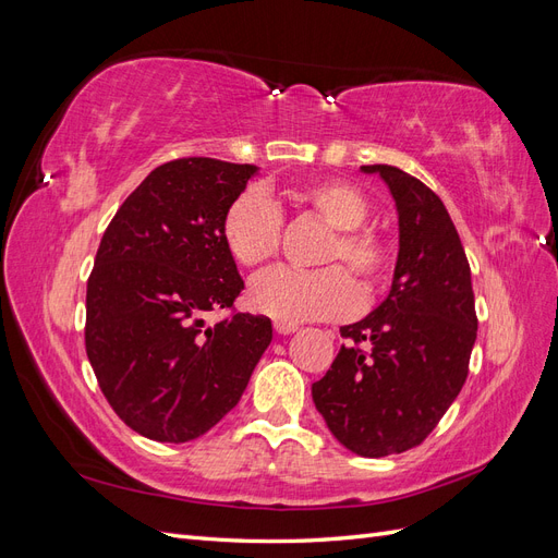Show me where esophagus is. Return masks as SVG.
<instances>
[{
  "mask_svg": "<svg viewBox=\"0 0 558 558\" xmlns=\"http://www.w3.org/2000/svg\"><path fill=\"white\" fill-rule=\"evenodd\" d=\"M275 330H277L279 335H291V332L298 330V326H295V324H289V320H275Z\"/></svg>",
  "mask_w": 558,
  "mask_h": 558,
  "instance_id": "1",
  "label": "esophagus"
}]
</instances>
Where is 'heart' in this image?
Returning <instances> with one entry per match:
<instances>
[{"label": "heart", "instance_id": "b5f03b06", "mask_svg": "<svg viewBox=\"0 0 558 558\" xmlns=\"http://www.w3.org/2000/svg\"><path fill=\"white\" fill-rule=\"evenodd\" d=\"M289 195L300 209L332 228L330 240L318 253V265L330 267L314 272L283 267L263 275L251 283V305L289 324L344 318L359 305L352 280L360 281L363 295L377 293L391 275L393 251L377 230L363 226L369 207L356 185L342 179H318L298 185ZM221 240L234 263L258 269L277 258L281 214L263 193L246 191L228 205L221 218Z\"/></svg>", "mask_w": 558, "mask_h": 558}]
</instances>
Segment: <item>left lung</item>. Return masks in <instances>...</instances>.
<instances>
[{"instance_id": "1", "label": "left lung", "mask_w": 558, "mask_h": 558, "mask_svg": "<svg viewBox=\"0 0 558 558\" xmlns=\"http://www.w3.org/2000/svg\"><path fill=\"white\" fill-rule=\"evenodd\" d=\"M379 174L398 209L400 248L391 291L342 344L312 398L349 451L379 459L421 445L440 424L468 377L477 340L470 265L449 211L426 183L391 165ZM369 341L363 352L357 344Z\"/></svg>"}]
</instances>
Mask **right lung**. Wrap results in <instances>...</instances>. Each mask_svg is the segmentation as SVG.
Listing matches in <instances>:
<instances>
[{
	"label": "right lung",
	"mask_w": 558,
	"mask_h": 558,
	"mask_svg": "<svg viewBox=\"0 0 558 558\" xmlns=\"http://www.w3.org/2000/svg\"><path fill=\"white\" fill-rule=\"evenodd\" d=\"M256 165L179 158L156 167L111 218L86 293V353L105 398L156 442H191L240 402L267 316L232 314L244 289L221 218Z\"/></svg>",
	"instance_id": "right-lung-1"
}]
</instances>
